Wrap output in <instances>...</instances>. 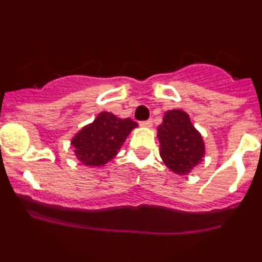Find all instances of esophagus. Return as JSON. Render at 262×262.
<instances>
[{"label": "esophagus", "instance_id": "1", "mask_svg": "<svg viewBox=\"0 0 262 262\" xmlns=\"http://www.w3.org/2000/svg\"><path fill=\"white\" fill-rule=\"evenodd\" d=\"M140 125L143 128H151L152 127V121H151V119H149V121L140 122Z\"/></svg>", "mask_w": 262, "mask_h": 262}]
</instances>
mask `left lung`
Wrapping results in <instances>:
<instances>
[{
    "instance_id": "8db88e82",
    "label": "left lung",
    "mask_w": 262,
    "mask_h": 262,
    "mask_svg": "<svg viewBox=\"0 0 262 262\" xmlns=\"http://www.w3.org/2000/svg\"><path fill=\"white\" fill-rule=\"evenodd\" d=\"M158 139L162 161L176 175H188L206 155L202 134L181 110L165 112L158 127Z\"/></svg>"
}]
</instances>
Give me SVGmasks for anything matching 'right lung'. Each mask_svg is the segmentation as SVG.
Segmentation results:
<instances>
[{"mask_svg": "<svg viewBox=\"0 0 262 262\" xmlns=\"http://www.w3.org/2000/svg\"><path fill=\"white\" fill-rule=\"evenodd\" d=\"M137 127L130 118L122 119L111 112H101L73 137L74 154L85 166H103L118 154L128 135Z\"/></svg>", "mask_w": 262, "mask_h": 262, "instance_id": "1", "label": "right lung"}]
</instances>
